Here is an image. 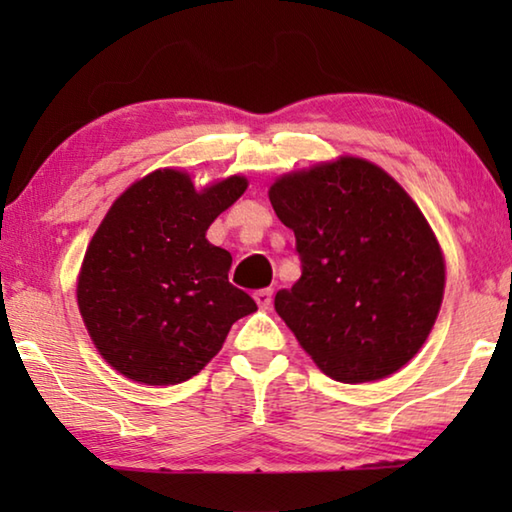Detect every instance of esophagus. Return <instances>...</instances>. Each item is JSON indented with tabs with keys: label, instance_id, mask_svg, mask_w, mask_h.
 Masks as SVG:
<instances>
[{
	"label": "esophagus",
	"instance_id": "obj_1",
	"mask_svg": "<svg viewBox=\"0 0 512 512\" xmlns=\"http://www.w3.org/2000/svg\"><path fill=\"white\" fill-rule=\"evenodd\" d=\"M255 302L262 309H271V305H273V289H259V291H255Z\"/></svg>",
	"mask_w": 512,
	"mask_h": 512
}]
</instances>
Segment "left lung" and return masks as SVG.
Here are the masks:
<instances>
[{"label": "left lung", "mask_w": 512, "mask_h": 512, "mask_svg": "<svg viewBox=\"0 0 512 512\" xmlns=\"http://www.w3.org/2000/svg\"><path fill=\"white\" fill-rule=\"evenodd\" d=\"M268 198L302 268L275 311L316 366L363 384L411 361L445 289L443 253L411 196L377 164L341 158L289 173Z\"/></svg>", "instance_id": "left-lung-1"}]
</instances>
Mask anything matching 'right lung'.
Returning <instances> with one entry per match:
<instances>
[{"label":"right lung","mask_w":512,"mask_h":512,"mask_svg":"<svg viewBox=\"0 0 512 512\" xmlns=\"http://www.w3.org/2000/svg\"><path fill=\"white\" fill-rule=\"evenodd\" d=\"M232 176L196 192L187 173L160 169L112 203L88 246L79 309L94 345L121 375L180 384L205 368L255 300L232 287L228 250L205 232L246 192Z\"/></svg>","instance_id":"1"}]
</instances>
